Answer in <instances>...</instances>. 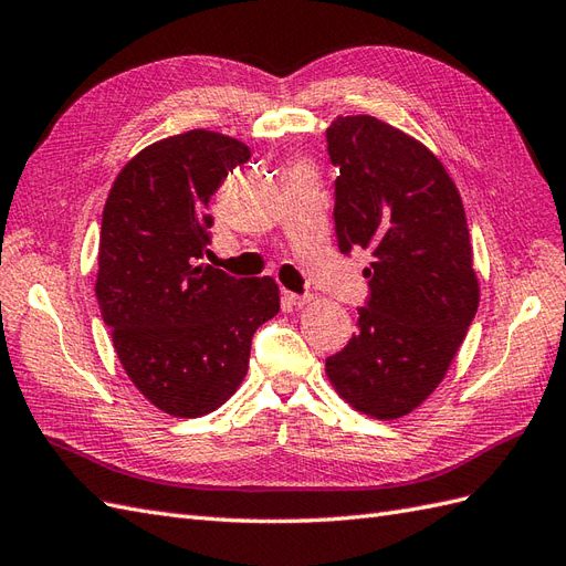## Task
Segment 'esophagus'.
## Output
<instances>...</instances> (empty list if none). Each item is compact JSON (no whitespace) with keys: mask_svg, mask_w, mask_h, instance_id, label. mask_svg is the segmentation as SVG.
<instances>
[{"mask_svg":"<svg viewBox=\"0 0 566 566\" xmlns=\"http://www.w3.org/2000/svg\"><path fill=\"white\" fill-rule=\"evenodd\" d=\"M311 294H294V292H284V301L289 303V306H296V308H301V306H306V303H311Z\"/></svg>","mask_w":566,"mask_h":566,"instance_id":"esophagus-1","label":"esophagus"}]
</instances>
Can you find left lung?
Segmentation results:
<instances>
[{
	"label": "left lung",
	"mask_w": 566,
	"mask_h": 566,
	"mask_svg": "<svg viewBox=\"0 0 566 566\" xmlns=\"http://www.w3.org/2000/svg\"><path fill=\"white\" fill-rule=\"evenodd\" d=\"M325 136L339 251L373 258L358 332L325 370L356 411L395 421L442 382L478 311L467 214L444 165L399 128L356 114Z\"/></svg>",
	"instance_id": "1"
}]
</instances>
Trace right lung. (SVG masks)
I'll return each mask as SVG.
<instances>
[{
  "label": "right lung",
  "instance_id": "right-lung-1",
  "mask_svg": "<svg viewBox=\"0 0 566 566\" xmlns=\"http://www.w3.org/2000/svg\"><path fill=\"white\" fill-rule=\"evenodd\" d=\"M249 157L241 140L193 128L128 159L105 202L99 313L128 378L169 416L222 407L245 378L255 329L280 313L272 277L198 263L210 253L208 202Z\"/></svg>",
  "mask_w": 566,
  "mask_h": 566
}]
</instances>
